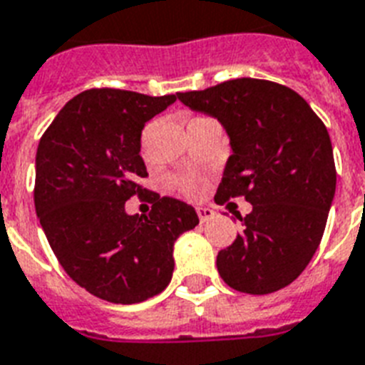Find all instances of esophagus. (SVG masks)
Segmentation results:
<instances>
[{"label": "esophagus", "instance_id": "34e87169", "mask_svg": "<svg viewBox=\"0 0 365 365\" xmlns=\"http://www.w3.org/2000/svg\"><path fill=\"white\" fill-rule=\"evenodd\" d=\"M197 213H198V219H200V223H206V221H210V219H213V215H215V212H213L212 208H197Z\"/></svg>", "mask_w": 365, "mask_h": 365}]
</instances>
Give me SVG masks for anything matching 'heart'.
Masks as SVG:
<instances>
[{"mask_svg": "<svg viewBox=\"0 0 365 365\" xmlns=\"http://www.w3.org/2000/svg\"><path fill=\"white\" fill-rule=\"evenodd\" d=\"M178 187L183 195L197 198L204 192V182L198 176H183L178 180Z\"/></svg>", "mask_w": 365, "mask_h": 365, "instance_id": "1", "label": "heart"}]
</instances>
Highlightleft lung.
I'll return each mask as SVG.
<instances>
[{"mask_svg":"<svg viewBox=\"0 0 365 365\" xmlns=\"http://www.w3.org/2000/svg\"><path fill=\"white\" fill-rule=\"evenodd\" d=\"M192 112L223 125L227 159L215 202L245 197L244 232L217 255L234 290L269 294L290 285L321 244L336 195L330 135L306 99L287 86L236 78L202 91L178 93Z\"/></svg>","mask_w":365,"mask_h":365,"instance_id":"left-lung-1","label":"left lung"}]
</instances>
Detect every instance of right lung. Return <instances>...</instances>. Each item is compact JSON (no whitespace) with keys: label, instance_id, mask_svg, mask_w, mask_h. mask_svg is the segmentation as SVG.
I'll list each match as a JSON object with an SVG mask.
<instances>
[{"label":"right lung","instance_id":"obj_1","mask_svg":"<svg viewBox=\"0 0 365 365\" xmlns=\"http://www.w3.org/2000/svg\"><path fill=\"white\" fill-rule=\"evenodd\" d=\"M176 96L88 90L59 110L35 157V212L59 264L76 285L112 304H138L167 289L174 242L195 229L192 206L153 197L150 215L125 202L148 176L142 129ZM146 191V189H144Z\"/></svg>","mask_w":365,"mask_h":365}]
</instances>
